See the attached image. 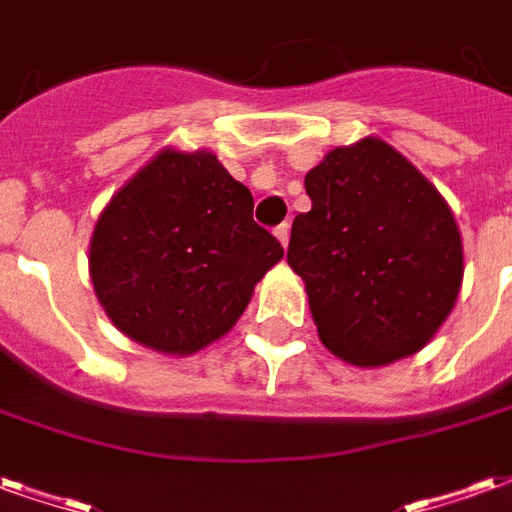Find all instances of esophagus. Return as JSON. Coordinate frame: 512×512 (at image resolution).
I'll return each mask as SVG.
<instances>
[{
	"label": "esophagus",
	"instance_id": "obj_1",
	"mask_svg": "<svg viewBox=\"0 0 512 512\" xmlns=\"http://www.w3.org/2000/svg\"><path fill=\"white\" fill-rule=\"evenodd\" d=\"M274 236L279 238V244L287 246V241H290V225H287V222H282V225L274 230Z\"/></svg>",
	"mask_w": 512,
	"mask_h": 512
}]
</instances>
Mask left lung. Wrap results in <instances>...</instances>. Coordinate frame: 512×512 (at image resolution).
Wrapping results in <instances>:
<instances>
[{
	"label": "left lung",
	"instance_id": "8db88e82",
	"mask_svg": "<svg viewBox=\"0 0 512 512\" xmlns=\"http://www.w3.org/2000/svg\"><path fill=\"white\" fill-rule=\"evenodd\" d=\"M287 263L304 279L320 342L352 366L423 350L464 276L461 233L423 173L380 138L339 146L306 173Z\"/></svg>",
	"mask_w": 512,
	"mask_h": 512
}]
</instances>
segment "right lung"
<instances>
[{"mask_svg":"<svg viewBox=\"0 0 512 512\" xmlns=\"http://www.w3.org/2000/svg\"><path fill=\"white\" fill-rule=\"evenodd\" d=\"M211 151L162 149L102 208L94 293L132 342L192 355L225 336L285 249Z\"/></svg>","mask_w":512,"mask_h":512,"instance_id":"1","label":"right lung"}]
</instances>
